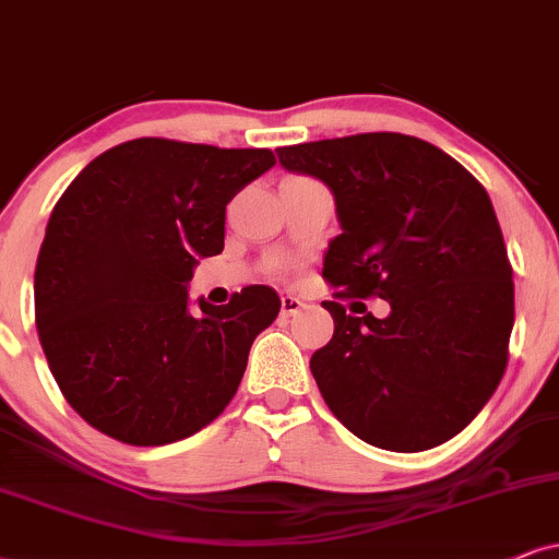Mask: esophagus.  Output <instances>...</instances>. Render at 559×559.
<instances>
[{
  "label": "esophagus",
  "mask_w": 559,
  "mask_h": 559,
  "mask_svg": "<svg viewBox=\"0 0 559 559\" xmlns=\"http://www.w3.org/2000/svg\"><path fill=\"white\" fill-rule=\"evenodd\" d=\"M304 307H307V304H304V301L299 299V296H294V294L281 296V314H284V317H294V314H299Z\"/></svg>",
  "instance_id": "1"
}]
</instances>
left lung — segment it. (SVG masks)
I'll list each match as a JSON object with an SVG mask.
<instances>
[{"label":"left lung","instance_id":"obj_1","mask_svg":"<svg viewBox=\"0 0 559 559\" xmlns=\"http://www.w3.org/2000/svg\"><path fill=\"white\" fill-rule=\"evenodd\" d=\"M330 188L341 235L322 275L332 341L309 361L337 420L371 447L433 449L475 420L500 384L513 330V271L490 195L454 157L405 133L275 150ZM379 295L373 318L358 298Z\"/></svg>","mask_w":559,"mask_h":559}]
</instances>
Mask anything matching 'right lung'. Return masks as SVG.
Returning a JSON list of instances; mask_svg holds the SVG:
<instances>
[{
  "instance_id": "obj_1",
  "label": "right lung",
  "mask_w": 559,
  "mask_h": 559,
  "mask_svg": "<svg viewBox=\"0 0 559 559\" xmlns=\"http://www.w3.org/2000/svg\"><path fill=\"white\" fill-rule=\"evenodd\" d=\"M275 165L267 150L133 139L63 190L35 265V328L69 405L116 441L165 447L218 418L252 341L278 317L271 286L229 304L190 278L224 250L227 203Z\"/></svg>"
}]
</instances>
